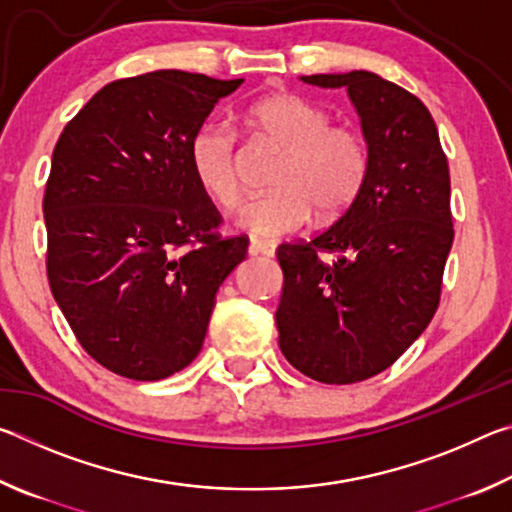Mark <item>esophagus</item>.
<instances>
[{"mask_svg":"<svg viewBox=\"0 0 512 512\" xmlns=\"http://www.w3.org/2000/svg\"><path fill=\"white\" fill-rule=\"evenodd\" d=\"M248 253H250V255L273 257V255H275V244H271V241H262V239H250Z\"/></svg>","mask_w":512,"mask_h":512,"instance_id":"obj_1","label":"esophagus"}]
</instances>
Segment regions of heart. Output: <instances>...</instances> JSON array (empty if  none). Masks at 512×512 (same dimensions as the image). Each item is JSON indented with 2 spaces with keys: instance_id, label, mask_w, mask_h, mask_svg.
<instances>
[{
  "instance_id": "b5f03b06",
  "label": "heart",
  "mask_w": 512,
  "mask_h": 512,
  "mask_svg": "<svg viewBox=\"0 0 512 512\" xmlns=\"http://www.w3.org/2000/svg\"><path fill=\"white\" fill-rule=\"evenodd\" d=\"M248 124L284 149L275 171V192L239 210L237 225L255 237L291 235L311 221L339 219L357 201L368 176V146L348 126L329 124L327 110L300 94L273 92L248 108ZM189 164L216 205L232 210L244 196L241 151L223 124L198 126L189 140Z\"/></svg>"
}]
</instances>
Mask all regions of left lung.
Segmentation results:
<instances>
[{
    "label": "left lung",
    "instance_id": "left-lung-1",
    "mask_svg": "<svg viewBox=\"0 0 512 512\" xmlns=\"http://www.w3.org/2000/svg\"><path fill=\"white\" fill-rule=\"evenodd\" d=\"M302 81L345 88L361 117L368 176L339 221L282 244L275 311L280 350L323 384L379 375L427 329L454 241L449 167L427 106L400 85L354 69Z\"/></svg>",
    "mask_w": 512,
    "mask_h": 512
}]
</instances>
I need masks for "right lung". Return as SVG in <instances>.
Masks as SVG:
<instances>
[{
	"mask_svg": "<svg viewBox=\"0 0 512 512\" xmlns=\"http://www.w3.org/2000/svg\"><path fill=\"white\" fill-rule=\"evenodd\" d=\"M241 83L180 69L112 81L58 137L42 201L49 287L83 350L121 377L189 366L246 259L189 164L194 131Z\"/></svg>",
	"mask_w": 512,
	"mask_h": 512,
	"instance_id": "right-lung-1",
	"label": "right lung"
}]
</instances>
